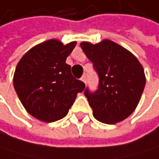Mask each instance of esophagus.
<instances>
[{
  "instance_id": "34e87169",
  "label": "esophagus",
  "mask_w": 159,
  "mask_h": 159,
  "mask_svg": "<svg viewBox=\"0 0 159 159\" xmlns=\"http://www.w3.org/2000/svg\"><path fill=\"white\" fill-rule=\"evenodd\" d=\"M80 80H81L84 83H86V76H85V75H83V76L81 77V79H80Z\"/></svg>"
}]
</instances>
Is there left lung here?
<instances>
[{
  "label": "left lung",
  "instance_id": "obj_1",
  "mask_svg": "<svg viewBox=\"0 0 159 159\" xmlns=\"http://www.w3.org/2000/svg\"><path fill=\"white\" fill-rule=\"evenodd\" d=\"M80 47L99 77L98 89L84 95L93 110V116L105 124H115L134 111L145 87L146 79L138 59L125 48L110 40Z\"/></svg>",
  "mask_w": 159,
  "mask_h": 159
}]
</instances>
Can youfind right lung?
I'll return each mask as SVG.
<instances>
[{
    "label": "right lung",
    "mask_w": 159,
    "mask_h": 159,
    "mask_svg": "<svg viewBox=\"0 0 159 159\" xmlns=\"http://www.w3.org/2000/svg\"><path fill=\"white\" fill-rule=\"evenodd\" d=\"M75 46L51 39L30 49L17 64L14 88L31 116L47 123L64 118L85 88L65 62Z\"/></svg>",
    "instance_id": "obj_1"
}]
</instances>
